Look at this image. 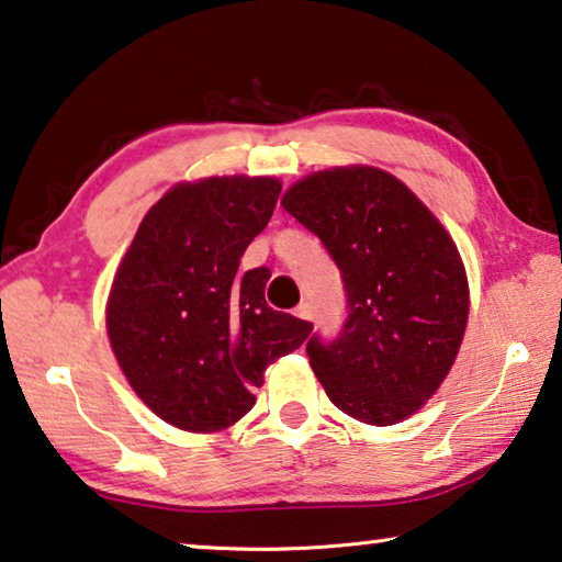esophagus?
<instances>
[{"label":"esophagus","instance_id":"34e87169","mask_svg":"<svg viewBox=\"0 0 562 562\" xmlns=\"http://www.w3.org/2000/svg\"><path fill=\"white\" fill-rule=\"evenodd\" d=\"M295 315L300 319H315V310H313V305H310V302H302V305H297Z\"/></svg>","mask_w":562,"mask_h":562}]
</instances>
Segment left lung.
<instances>
[{
	"mask_svg": "<svg viewBox=\"0 0 562 562\" xmlns=\"http://www.w3.org/2000/svg\"><path fill=\"white\" fill-rule=\"evenodd\" d=\"M282 207L317 235L342 278L347 317L307 358L329 403L368 425L420 409L468 325V280L445 227L397 177L337 167L290 187Z\"/></svg>",
	"mask_w": 562,
	"mask_h": 562,
	"instance_id": "8db88e82",
	"label": "left lung"
}]
</instances>
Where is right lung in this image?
<instances>
[{"label": "right lung", "instance_id": "1", "mask_svg": "<svg viewBox=\"0 0 562 562\" xmlns=\"http://www.w3.org/2000/svg\"><path fill=\"white\" fill-rule=\"evenodd\" d=\"M272 177L177 184L137 229L112 282L106 329L130 385L155 415L215 432L247 415L267 364L313 325L265 302L267 267H237L270 222Z\"/></svg>", "mask_w": 562, "mask_h": 562}]
</instances>
